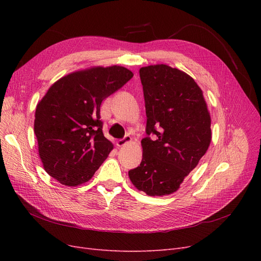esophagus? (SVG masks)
<instances>
[{
  "instance_id": "1",
  "label": "esophagus",
  "mask_w": 261,
  "mask_h": 261,
  "mask_svg": "<svg viewBox=\"0 0 261 261\" xmlns=\"http://www.w3.org/2000/svg\"><path fill=\"white\" fill-rule=\"evenodd\" d=\"M130 141H132V137L129 135H126L123 139H120V140L116 141V146L117 147H123L126 144H129Z\"/></svg>"
}]
</instances>
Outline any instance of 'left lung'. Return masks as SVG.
<instances>
[{"label":"left lung","instance_id":"1","mask_svg":"<svg viewBox=\"0 0 261 261\" xmlns=\"http://www.w3.org/2000/svg\"><path fill=\"white\" fill-rule=\"evenodd\" d=\"M148 137L143 160L128 176L148 196L176 192L198 164L211 141V118L202 90L193 78L165 64L139 69ZM155 135L152 141L148 136Z\"/></svg>","mask_w":261,"mask_h":261}]
</instances>
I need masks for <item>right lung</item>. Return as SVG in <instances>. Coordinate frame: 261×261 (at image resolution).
I'll list each match as a JSON object with an SVG mask.
<instances>
[{"label": "right lung", "mask_w": 261, "mask_h": 261, "mask_svg": "<svg viewBox=\"0 0 261 261\" xmlns=\"http://www.w3.org/2000/svg\"><path fill=\"white\" fill-rule=\"evenodd\" d=\"M134 74L123 66H94L55 82L38 102L35 134L45 172L66 186L88 181L113 149L102 133V101Z\"/></svg>", "instance_id": "right-lung-1"}]
</instances>
